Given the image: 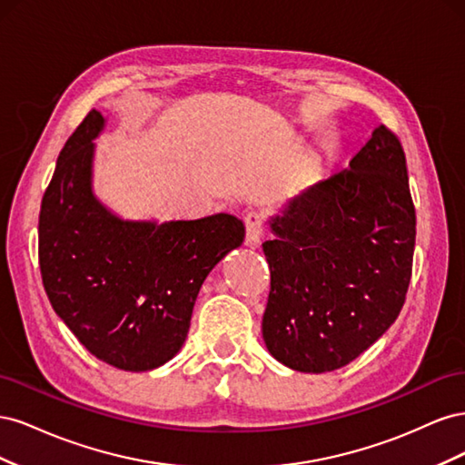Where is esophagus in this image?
I'll return each mask as SVG.
<instances>
[{"label":"esophagus","instance_id":"esophagus-1","mask_svg":"<svg viewBox=\"0 0 465 465\" xmlns=\"http://www.w3.org/2000/svg\"><path fill=\"white\" fill-rule=\"evenodd\" d=\"M244 224H246V246L256 248L263 234V217L254 211V213H248L244 217Z\"/></svg>","mask_w":465,"mask_h":465}]
</instances>
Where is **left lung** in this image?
<instances>
[{
	"label": "left lung",
	"mask_w": 465,
	"mask_h": 465,
	"mask_svg": "<svg viewBox=\"0 0 465 465\" xmlns=\"http://www.w3.org/2000/svg\"><path fill=\"white\" fill-rule=\"evenodd\" d=\"M263 341L299 372L341 369L396 322L410 287L415 207L400 139L378 125L343 171L270 219Z\"/></svg>",
	"instance_id": "obj_1"
}]
</instances>
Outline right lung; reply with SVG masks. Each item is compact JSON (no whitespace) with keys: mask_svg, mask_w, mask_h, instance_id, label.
Returning a JSON list of instances; mask_svg holds the SVG:
<instances>
[{"mask_svg":"<svg viewBox=\"0 0 465 465\" xmlns=\"http://www.w3.org/2000/svg\"><path fill=\"white\" fill-rule=\"evenodd\" d=\"M106 120L91 110L64 145L38 219V260L50 304L89 353L145 372L186 341L209 272L244 241L229 213L190 221H132L93 192L94 139Z\"/></svg>","mask_w":465,"mask_h":465,"instance_id":"add662e5","label":"right lung"}]
</instances>
